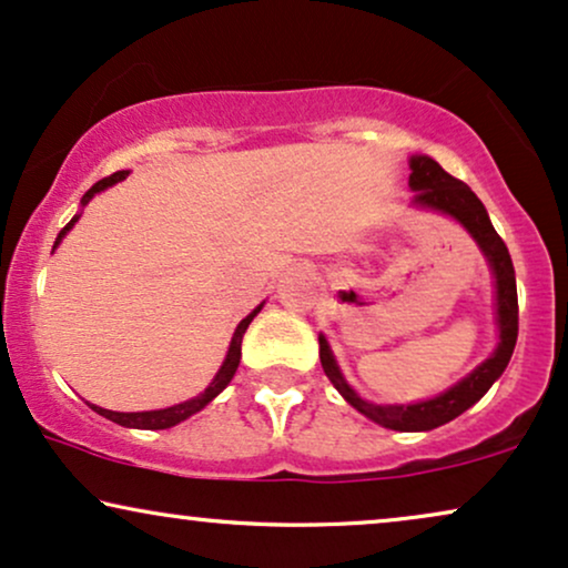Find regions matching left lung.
<instances>
[{"label": "left lung", "instance_id": "obj_1", "mask_svg": "<svg viewBox=\"0 0 568 568\" xmlns=\"http://www.w3.org/2000/svg\"><path fill=\"white\" fill-rule=\"evenodd\" d=\"M412 175H408V185H412L414 199L412 204L419 210H433L440 214H448L456 222H462L466 233L477 241L479 251L485 254L487 264H490L495 277V312H498V348L493 351L490 358H485L479 367L466 375L462 383L440 393V396L419 400V404H369V400L358 398V393L346 383L341 367L335 364L333 351H329L325 335H320V362L329 383L335 390L348 400L356 412L369 416L372 422L383 425L387 429H398V433H427L445 425V422L456 419L466 408L475 406L479 398L490 390V385L504 375V369L511 362L516 335H519V301H516V275L511 254H508L504 239L495 233L490 217H487L485 204L475 196L464 181L448 175L433 156L414 154L408 160Z\"/></svg>", "mask_w": 568, "mask_h": 568}]
</instances>
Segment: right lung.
Here are the masks:
<instances>
[{
	"label": "right lung",
	"mask_w": 568,
	"mask_h": 568,
	"mask_svg": "<svg viewBox=\"0 0 568 568\" xmlns=\"http://www.w3.org/2000/svg\"><path fill=\"white\" fill-rule=\"evenodd\" d=\"M125 178H128V172H125V170H120V172H114V175H110V178H102V181H99V183H93L91 189L83 193V199H81V206L89 204V201H91L93 196H97L99 191L110 189V185L120 183V181H125ZM78 217H81V214H75V217L70 220L68 225L62 227L60 235H57V241H54V248L60 246V241L64 239V233H68L70 227L75 225ZM262 306H264V304L256 306L254 312H251L246 320H241V325L235 327V333H233V341H231V348H227V356H225V362H222L220 372H217V375H214V379H212V383H210V387H206V390L201 393V396L191 398V400H183V404H178V406H170V408H156V412H131V414H125V412H110V408L93 406V404H89V406H91L93 412H97V414H102L104 419L114 422V425L133 427V429H168V427H175V425H181V422H183V419H189L191 414L201 412V408H204L206 404H210L212 398H217L220 393L225 390V387H227V383H231L233 375H235V369H239V364H241V341H243V333H246V327L251 325V320H254L256 314L262 312Z\"/></svg>",
	"instance_id": "obj_1"
}]
</instances>
